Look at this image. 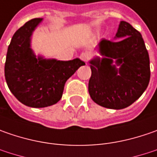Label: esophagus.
Masks as SVG:
<instances>
[{"label":"esophagus","instance_id":"34e87169","mask_svg":"<svg viewBox=\"0 0 157 157\" xmlns=\"http://www.w3.org/2000/svg\"><path fill=\"white\" fill-rule=\"evenodd\" d=\"M79 57H80V59H81L82 61L86 62L89 59V57H90V54H89V52H82Z\"/></svg>","mask_w":157,"mask_h":157}]
</instances>
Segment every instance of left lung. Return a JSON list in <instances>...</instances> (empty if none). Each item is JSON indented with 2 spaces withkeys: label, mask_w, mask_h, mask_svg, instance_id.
<instances>
[{
  "label": "left lung",
  "mask_w": 157,
  "mask_h": 157,
  "mask_svg": "<svg viewBox=\"0 0 157 157\" xmlns=\"http://www.w3.org/2000/svg\"><path fill=\"white\" fill-rule=\"evenodd\" d=\"M98 51L102 57L89 61L92 100L111 109L129 106L142 96L150 79L149 57L142 35L121 21L114 40L101 39Z\"/></svg>",
  "instance_id": "obj_1"
}]
</instances>
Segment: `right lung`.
<instances>
[{"label": "right lung", "mask_w": 157, "mask_h": 157, "mask_svg": "<svg viewBox=\"0 0 157 157\" xmlns=\"http://www.w3.org/2000/svg\"><path fill=\"white\" fill-rule=\"evenodd\" d=\"M43 18L27 21L14 34L8 48L5 78L9 90L23 105L46 107L62 98L64 84L81 65L79 58L60 61L36 56L31 36Z\"/></svg>", "instance_id": "1"}]
</instances>
